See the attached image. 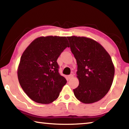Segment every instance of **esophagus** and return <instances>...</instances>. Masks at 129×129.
I'll list each match as a JSON object with an SVG mask.
<instances>
[{
  "mask_svg": "<svg viewBox=\"0 0 129 129\" xmlns=\"http://www.w3.org/2000/svg\"><path fill=\"white\" fill-rule=\"evenodd\" d=\"M68 79L70 80V79H71V78H72L73 77V75H70L68 76Z\"/></svg>",
  "mask_w": 129,
  "mask_h": 129,
  "instance_id": "34e87169",
  "label": "esophagus"
}]
</instances>
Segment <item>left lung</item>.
<instances>
[{
    "instance_id": "left-lung-1",
    "label": "left lung",
    "mask_w": 129,
    "mask_h": 129,
    "mask_svg": "<svg viewBox=\"0 0 129 129\" xmlns=\"http://www.w3.org/2000/svg\"><path fill=\"white\" fill-rule=\"evenodd\" d=\"M71 52L77 61V77L79 80L74 94L84 104L99 101L112 86L114 67L110 56L97 41L85 37L71 36Z\"/></svg>"
}]
</instances>
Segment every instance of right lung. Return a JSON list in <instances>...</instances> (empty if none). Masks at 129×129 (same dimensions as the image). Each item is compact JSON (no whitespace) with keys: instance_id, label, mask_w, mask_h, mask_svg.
Here are the masks:
<instances>
[{"instance_id":"right-lung-1","label":"right lung","mask_w":129,"mask_h":129,"mask_svg":"<svg viewBox=\"0 0 129 129\" xmlns=\"http://www.w3.org/2000/svg\"><path fill=\"white\" fill-rule=\"evenodd\" d=\"M67 47L66 37L42 36L24 51L17 77L23 90L34 101L48 104L59 96L67 80L58 72L57 60Z\"/></svg>"}]
</instances>
